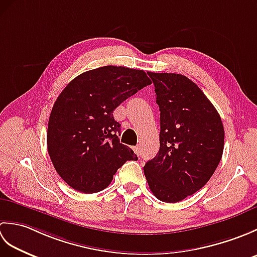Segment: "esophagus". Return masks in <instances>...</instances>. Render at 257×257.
Returning <instances> with one entry per match:
<instances>
[{
    "label": "esophagus",
    "mask_w": 257,
    "mask_h": 257,
    "mask_svg": "<svg viewBox=\"0 0 257 257\" xmlns=\"http://www.w3.org/2000/svg\"><path fill=\"white\" fill-rule=\"evenodd\" d=\"M134 150H135V152H136V155H140V147L139 146H136V147H134Z\"/></svg>",
    "instance_id": "obj_1"
}]
</instances>
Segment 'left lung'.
<instances>
[{
    "mask_svg": "<svg viewBox=\"0 0 257 257\" xmlns=\"http://www.w3.org/2000/svg\"><path fill=\"white\" fill-rule=\"evenodd\" d=\"M160 110V149L144 167L157 199L176 203L203 188L221 161L224 128L198 86L180 74L151 73Z\"/></svg>",
    "mask_w": 257,
    "mask_h": 257,
    "instance_id": "obj_1",
    "label": "left lung"
}]
</instances>
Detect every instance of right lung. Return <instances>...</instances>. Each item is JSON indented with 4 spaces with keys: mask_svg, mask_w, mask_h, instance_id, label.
Masks as SVG:
<instances>
[{
    "mask_svg": "<svg viewBox=\"0 0 257 257\" xmlns=\"http://www.w3.org/2000/svg\"><path fill=\"white\" fill-rule=\"evenodd\" d=\"M150 84L144 70L103 66L80 74L59 94L48 120L47 150L70 188L99 192L125 161L138 160L120 144V123L112 112Z\"/></svg>",
    "mask_w": 257,
    "mask_h": 257,
    "instance_id": "obj_1",
    "label": "right lung"
}]
</instances>
